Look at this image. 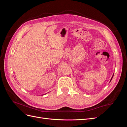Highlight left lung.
I'll use <instances>...</instances> for the list:
<instances>
[{"label": "left lung", "mask_w": 127, "mask_h": 127, "mask_svg": "<svg viewBox=\"0 0 127 127\" xmlns=\"http://www.w3.org/2000/svg\"><path fill=\"white\" fill-rule=\"evenodd\" d=\"M113 76H112V78H111V80H112V78H113Z\"/></svg>", "instance_id": "1"}]
</instances>
